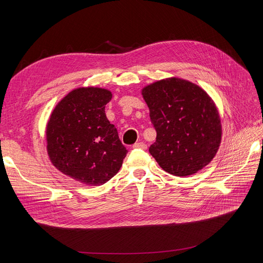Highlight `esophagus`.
Listing matches in <instances>:
<instances>
[{"mask_svg": "<svg viewBox=\"0 0 263 263\" xmlns=\"http://www.w3.org/2000/svg\"><path fill=\"white\" fill-rule=\"evenodd\" d=\"M133 147H134V148H141V149H144V150L147 149V145H146L145 143H143V142L135 143V144L133 145Z\"/></svg>", "mask_w": 263, "mask_h": 263, "instance_id": "obj_1", "label": "esophagus"}]
</instances>
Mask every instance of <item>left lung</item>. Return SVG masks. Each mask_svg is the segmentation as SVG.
I'll use <instances>...</instances> for the list:
<instances>
[{
  "label": "left lung",
  "instance_id": "1",
  "mask_svg": "<svg viewBox=\"0 0 263 263\" xmlns=\"http://www.w3.org/2000/svg\"><path fill=\"white\" fill-rule=\"evenodd\" d=\"M157 140L149 153L171 175L186 177L208 165L222 140L218 110L206 93L190 81L168 78L143 88Z\"/></svg>",
  "mask_w": 263,
  "mask_h": 263
}]
</instances>
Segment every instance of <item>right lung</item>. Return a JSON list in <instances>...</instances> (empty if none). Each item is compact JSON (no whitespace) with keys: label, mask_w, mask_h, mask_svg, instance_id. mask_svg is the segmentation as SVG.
Returning a JSON list of instances; mask_svg holds the SVG:
<instances>
[{"label":"right lung","mask_w":263,"mask_h":263,"mask_svg":"<svg viewBox=\"0 0 263 263\" xmlns=\"http://www.w3.org/2000/svg\"><path fill=\"white\" fill-rule=\"evenodd\" d=\"M112 92L80 87L55 106L47 124V150L52 164L80 183L101 185L120 170L128 150L105 115Z\"/></svg>","instance_id":"obj_1"}]
</instances>
